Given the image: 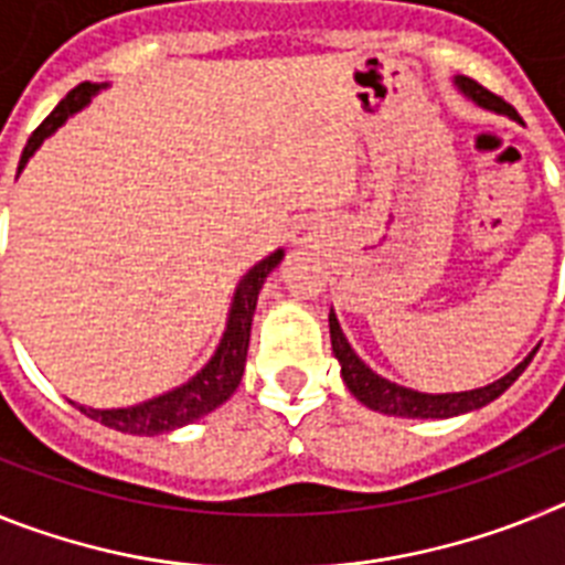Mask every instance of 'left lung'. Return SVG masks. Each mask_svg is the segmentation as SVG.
Masks as SVG:
<instances>
[{"instance_id":"left-lung-1","label":"left lung","mask_w":565,"mask_h":565,"mask_svg":"<svg viewBox=\"0 0 565 565\" xmlns=\"http://www.w3.org/2000/svg\"><path fill=\"white\" fill-rule=\"evenodd\" d=\"M452 84L458 87L461 96H467L469 102L478 104V107L489 109V113L509 115L512 121H521L515 115V109L509 107L503 98L492 96L489 89H483L481 84L472 82L467 76H456ZM328 326H331V344H333V356L339 359V367H342V379L348 384V391L371 411L384 413V416H402V418H452L461 416V413L478 411V407H487L489 402H495L509 384L515 382L526 364L532 362L535 351L529 353L521 364H515L507 376L495 379L492 384H483V387H476V391H461V393H418L413 387H402V384L391 382V379L379 376L371 364H364L359 359V353L353 351L348 337L342 333V326H339L337 313L331 308V317H328Z\"/></svg>"}]
</instances>
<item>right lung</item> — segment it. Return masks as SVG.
<instances>
[{"label":"right lung","mask_w":565,"mask_h":565,"mask_svg":"<svg viewBox=\"0 0 565 565\" xmlns=\"http://www.w3.org/2000/svg\"><path fill=\"white\" fill-rule=\"evenodd\" d=\"M107 87V82H84L78 84L73 93H67V98H62L58 107L44 118L42 127L28 138V147H24L22 161H19V172L28 167L30 158L36 154V149L47 141L50 135L56 132L58 127H64L67 118L82 113V109ZM282 257H286V248H277V252H271L268 257L259 259V263H254V266L239 277L237 288H234L232 308H228L226 331H223L221 342L214 348L212 359H209L189 382L178 384V387L161 393V396H152L141 404H132V407H87V404L78 402L70 404H76L78 411L87 418H93V422H102L104 427H113V430L118 433H129V436H161V433H172L178 430V427H186V424L198 422V418L217 411V407L237 391L239 379H243L259 288H263L268 274L282 263Z\"/></svg>","instance_id":"obj_1"}]
</instances>
